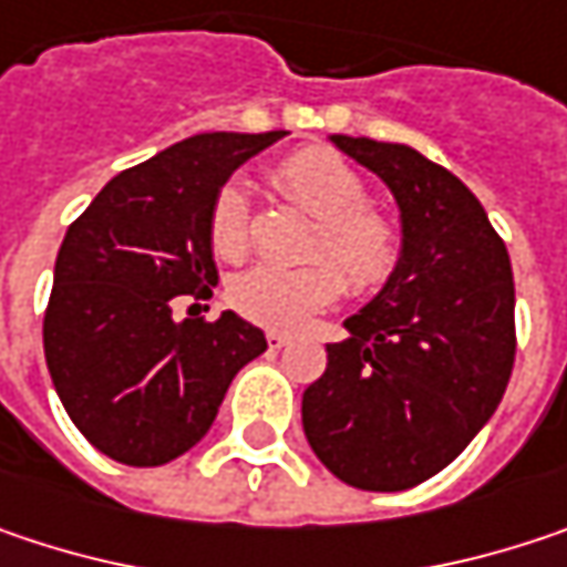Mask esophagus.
Wrapping results in <instances>:
<instances>
[{"mask_svg":"<svg viewBox=\"0 0 567 567\" xmlns=\"http://www.w3.org/2000/svg\"><path fill=\"white\" fill-rule=\"evenodd\" d=\"M266 340H269V347H272V350H282V347H288V340H291V337L282 334V331H269Z\"/></svg>","mask_w":567,"mask_h":567,"instance_id":"esophagus-1","label":"esophagus"}]
</instances>
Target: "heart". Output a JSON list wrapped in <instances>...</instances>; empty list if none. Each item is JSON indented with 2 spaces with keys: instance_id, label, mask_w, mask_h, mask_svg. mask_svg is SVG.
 Here are the masks:
<instances>
[{
  "instance_id": "heart-1",
  "label": "heart",
  "mask_w": 567,
  "mask_h": 567,
  "mask_svg": "<svg viewBox=\"0 0 567 567\" xmlns=\"http://www.w3.org/2000/svg\"><path fill=\"white\" fill-rule=\"evenodd\" d=\"M285 194L321 220L315 256L330 262L308 266H252L230 282L233 308L266 328H298L308 315L328 308L347 285L357 295L389 282L402 256V236L386 214L370 207L363 178L328 148L288 155L272 172ZM210 246L224 259H239L249 246V197L239 181L217 190L207 217ZM344 279L340 280L339 276Z\"/></svg>"
}]
</instances>
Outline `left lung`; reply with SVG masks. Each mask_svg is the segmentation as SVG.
I'll use <instances>...</instances> for the list:
<instances>
[{"label": "left lung", "instance_id": "1", "mask_svg": "<svg viewBox=\"0 0 567 567\" xmlns=\"http://www.w3.org/2000/svg\"><path fill=\"white\" fill-rule=\"evenodd\" d=\"M399 207L402 256L389 282L328 343L301 395L318 461L357 489L395 493L444 471L496 412L516 357V291L487 210L412 145L331 135Z\"/></svg>", "mask_w": 567, "mask_h": 567}]
</instances>
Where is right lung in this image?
<instances>
[{"mask_svg": "<svg viewBox=\"0 0 567 567\" xmlns=\"http://www.w3.org/2000/svg\"><path fill=\"white\" fill-rule=\"evenodd\" d=\"M285 132H204L110 181L71 224L44 311V360L96 451L158 467L210 432L233 377L269 343L224 311L172 315L217 285L207 217L230 175Z\"/></svg>", "mask_w": 567, "mask_h": 567, "instance_id": "1", "label": "right lung"}]
</instances>
